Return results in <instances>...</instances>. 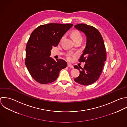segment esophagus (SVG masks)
I'll return each mask as SVG.
<instances>
[{
  "mask_svg": "<svg viewBox=\"0 0 127 127\" xmlns=\"http://www.w3.org/2000/svg\"><path fill=\"white\" fill-rule=\"evenodd\" d=\"M67 66L68 67H70V68H73V66L72 65H71V64H67Z\"/></svg>",
  "mask_w": 127,
  "mask_h": 127,
  "instance_id": "34e87169",
  "label": "esophagus"
}]
</instances>
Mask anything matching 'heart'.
Instances as JSON below:
<instances>
[{"mask_svg": "<svg viewBox=\"0 0 127 127\" xmlns=\"http://www.w3.org/2000/svg\"><path fill=\"white\" fill-rule=\"evenodd\" d=\"M71 37L74 42H75V41L78 40H80V39L82 40V39L81 34L77 30H74V31H72L71 33ZM72 56V55L71 54H69L68 55H67V59L68 61H71L72 60V58H71Z\"/></svg>", "mask_w": 127, "mask_h": 127, "instance_id": "b5f03b06", "label": "heart"}]
</instances>
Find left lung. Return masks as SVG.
<instances>
[{"label": "left lung", "mask_w": 127, "mask_h": 127, "mask_svg": "<svg viewBox=\"0 0 127 127\" xmlns=\"http://www.w3.org/2000/svg\"><path fill=\"white\" fill-rule=\"evenodd\" d=\"M74 27L83 32L87 38L86 47L79 59V62L85 64L83 68L74 66L80 72L74 80L80 84L89 85L97 81L102 73L106 60V49L103 38L96 28L85 24H77Z\"/></svg>", "instance_id": "left-lung-1"}]
</instances>
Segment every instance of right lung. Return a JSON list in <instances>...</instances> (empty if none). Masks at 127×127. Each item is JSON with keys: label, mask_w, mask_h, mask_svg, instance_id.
Here are the masks:
<instances>
[{"label": "right lung", "mask_w": 127, "mask_h": 127, "mask_svg": "<svg viewBox=\"0 0 127 127\" xmlns=\"http://www.w3.org/2000/svg\"><path fill=\"white\" fill-rule=\"evenodd\" d=\"M72 26V24L49 23L39 26L31 33L26 48L25 64L37 82L41 84L53 82L58 77L60 71L66 67L65 61H55L50 56L53 47L58 46Z\"/></svg>", "instance_id": "right-lung-1"}]
</instances>
